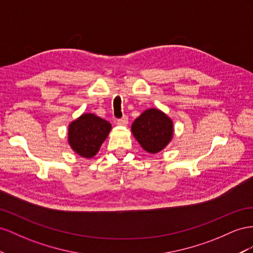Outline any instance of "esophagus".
<instances>
[{
    "instance_id": "34e87169",
    "label": "esophagus",
    "mask_w": 253,
    "mask_h": 253,
    "mask_svg": "<svg viewBox=\"0 0 253 253\" xmlns=\"http://www.w3.org/2000/svg\"><path fill=\"white\" fill-rule=\"evenodd\" d=\"M117 123H118L119 126H127V124H128V118L127 117H123L122 119L118 120Z\"/></svg>"
}]
</instances>
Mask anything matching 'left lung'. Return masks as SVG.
Instances as JSON below:
<instances>
[{
	"instance_id": "1",
	"label": "left lung",
	"mask_w": 253,
	"mask_h": 253,
	"mask_svg": "<svg viewBox=\"0 0 253 253\" xmlns=\"http://www.w3.org/2000/svg\"><path fill=\"white\" fill-rule=\"evenodd\" d=\"M174 122L158 108H148L131 125V133L141 147L149 154H158L174 136Z\"/></svg>"
}]
</instances>
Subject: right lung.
Segmentation results:
<instances>
[{
  "instance_id": "right-lung-1",
  "label": "right lung",
  "mask_w": 253,
  "mask_h": 253,
  "mask_svg": "<svg viewBox=\"0 0 253 253\" xmlns=\"http://www.w3.org/2000/svg\"><path fill=\"white\" fill-rule=\"evenodd\" d=\"M108 121L94 113H83L68 126V143L72 150L85 159L94 157L111 131Z\"/></svg>"
}]
</instances>
